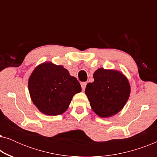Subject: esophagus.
Returning <instances> with one entry per match:
<instances>
[{"instance_id":"esophagus-1","label":"esophagus","mask_w":157,"mask_h":157,"mask_svg":"<svg viewBox=\"0 0 157 157\" xmlns=\"http://www.w3.org/2000/svg\"><path fill=\"white\" fill-rule=\"evenodd\" d=\"M86 84H87V83H86V82H81V88H82V90H83H83L85 89L86 86Z\"/></svg>"}]
</instances>
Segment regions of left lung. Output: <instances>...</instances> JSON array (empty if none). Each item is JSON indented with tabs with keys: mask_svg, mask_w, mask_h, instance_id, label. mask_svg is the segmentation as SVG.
I'll return each instance as SVG.
<instances>
[{
	"mask_svg": "<svg viewBox=\"0 0 157 157\" xmlns=\"http://www.w3.org/2000/svg\"><path fill=\"white\" fill-rule=\"evenodd\" d=\"M93 77L94 82L88 83L85 89L92 110L101 118L113 117L129 98V81L119 71L103 68H98Z\"/></svg>",
	"mask_w": 157,
	"mask_h": 157,
	"instance_id": "8db88e82",
	"label": "left lung"
}]
</instances>
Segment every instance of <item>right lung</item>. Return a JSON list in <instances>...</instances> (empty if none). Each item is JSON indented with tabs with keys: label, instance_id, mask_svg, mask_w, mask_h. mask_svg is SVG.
Listing matches in <instances>:
<instances>
[{
	"label": "right lung",
	"instance_id": "1",
	"mask_svg": "<svg viewBox=\"0 0 157 157\" xmlns=\"http://www.w3.org/2000/svg\"><path fill=\"white\" fill-rule=\"evenodd\" d=\"M31 101L45 115L57 116L67 110L73 96L81 91L80 83L67 69L52 62L34 68L29 78Z\"/></svg>",
	"mask_w": 157,
	"mask_h": 157
}]
</instances>
